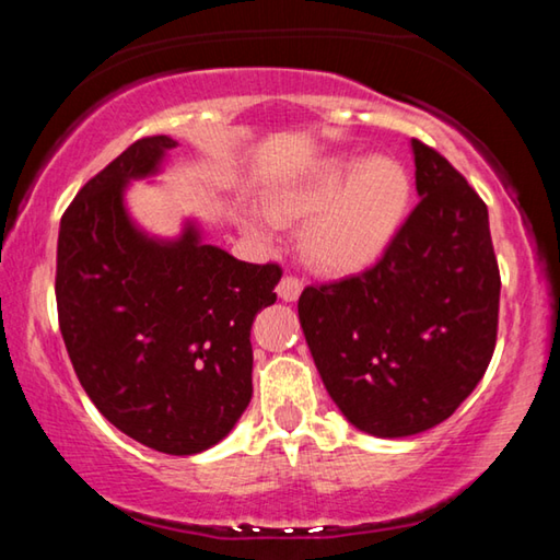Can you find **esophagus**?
<instances>
[{"instance_id":"esophagus-1","label":"esophagus","mask_w":560,"mask_h":560,"mask_svg":"<svg viewBox=\"0 0 560 560\" xmlns=\"http://www.w3.org/2000/svg\"><path fill=\"white\" fill-rule=\"evenodd\" d=\"M301 291H303V281L299 277H289V273L279 281L277 287L281 301H296L301 296Z\"/></svg>"}]
</instances>
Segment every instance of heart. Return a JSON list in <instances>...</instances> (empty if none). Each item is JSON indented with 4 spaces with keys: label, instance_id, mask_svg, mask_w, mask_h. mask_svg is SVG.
Here are the masks:
<instances>
[{
    "label": "heart",
    "instance_id": "b5f03b06",
    "mask_svg": "<svg viewBox=\"0 0 560 560\" xmlns=\"http://www.w3.org/2000/svg\"><path fill=\"white\" fill-rule=\"evenodd\" d=\"M410 197V175L397 160L334 155L273 187L264 200L269 220L254 212L246 226L264 240L271 222L308 220L303 226L308 259L330 273H353L371 267L393 244Z\"/></svg>",
    "mask_w": 560,
    "mask_h": 560
}]
</instances>
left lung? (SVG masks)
<instances>
[{"mask_svg": "<svg viewBox=\"0 0 560 560\" xmlns=\"http://www.w3.org/2000/svg\"><path fill=\"white\" fill-rule=\"evenodd\" d=\"M420 205L383 259L306 287L299 320L328 395L373 438L447 420L497 346L499 267L489 212L447 158L412 140Z\"/></svg>", "mask_w": 560, "mask_h": 560, "instance_id": "1", "label": "left lung"}]
</instances>
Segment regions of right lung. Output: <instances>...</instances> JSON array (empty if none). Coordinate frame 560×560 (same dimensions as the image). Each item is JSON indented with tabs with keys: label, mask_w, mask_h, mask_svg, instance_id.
<instances>
[{
	"label": "right lung",
	"mask_w": 560,
	"mask_h": 560,
	"mask_svg": "<svg viewBox=\"0 0 560 560\" xmlns=\"http://www.w3.org/2000/svg\"><path fill=\"white\" fill-rule=\"evenodd\" d=\"M173 138L136 140L61 217L56 306L66 350L98 412L150 450L197 454L252 400V324L277 301L279 264H246L185 222L158 240L132 222L126 187L153 177Z\"/></svg>",
	"instance_id": "1"
}]
</instances>
